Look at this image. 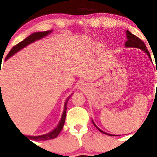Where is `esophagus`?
I'll list each match as a JSON object with an SVG mask.
<instances>
[{
    "mask_svg": "<svg viewBox=\"0 0 157 157\" xmlns=\"http://www.w3.org/2000/svg\"><path fill=\"white\" fill-rule=\"evenodd\" d=\"M85 87H86L85 84H81V85L78 86V88H79L80 90H85Z\"/></svg>",
    "mask_w": 157,
    "mask_h": 157,
    "instance_id": "esophagus-1",
    "label": "esophagus"
}]
</instances>
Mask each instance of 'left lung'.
Segmentation results:
<instances>
[{"label": "left lung", "instance_id": "1", "mask_svg": "<svg viewBox=\"0 0 157 157\" xmlns=\"http://www.w3.org/2000/svg\"><path fill=\"white\" fill-rule=\"evenodd\" d=\"M127 41L125 42L126 47H134V48H141V50L145 51V52L148 54V56H149V58L151 59L150 53H149V52L148 51V49H147L146 45H145V43L143 42V41H141L139 37H138L137 36H135V35H134V34H131V33H130L129 30H127ZM93 123H94V125L95 126V127L98 129V130H100L101 132L104 133V134H107V133L104 132V131H102L101 129L98 128V127H97L95 124H94V122H93ZM109 135H111V134H109ZM111 136H114V135H111Z\"/></svg>", "mask_w": 157, "mask_h": 157}]
</instances>
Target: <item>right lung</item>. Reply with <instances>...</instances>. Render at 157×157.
I'll list each match as a JSON object with an SVG mask.
<instances>
[{
  "label": "right lung",
  "mask_w": 157,
  "mask_h": 157,
  "mask_svg": "<svg viewBox=\"0 0 157 157\" xmlns=\"http://www.w3.org/2000/svg\"><path fill=\"white\" fill-rule=\"evenodd\" d=\"M51 30H48V31H43V32H36V33H34V34H30V36L27 37V38H25L23 41H20L19 43H18L17 45H16L13 48H12L10 50V52H8V54L7 55L6 58H5V60L7 59H8L9 57L14 55V54L17 52L18 51H19L20 49H22L23 48H24L25 46H27L30 43L34 42L36 40H39L40 38H42L43 37H45V36L48 35L49 33H51ZM1 97L2 96H0V100L1 99ZM69 97L66 100V102H65L64 105V110H63V115H62L61 120L59 121V124L56 127V128L54 129L52 131H51L50 133H48V134H44V135H40V136H26L29 139L31 140H35V141H46V140H50V139H53V138H56L58 136V134L60 133V131L62 130L63 127V124L65 123V118H66V110H67V101H68Z\"/></svg>",
  "instance_id": "right-lung-1"
}]
</instances>
